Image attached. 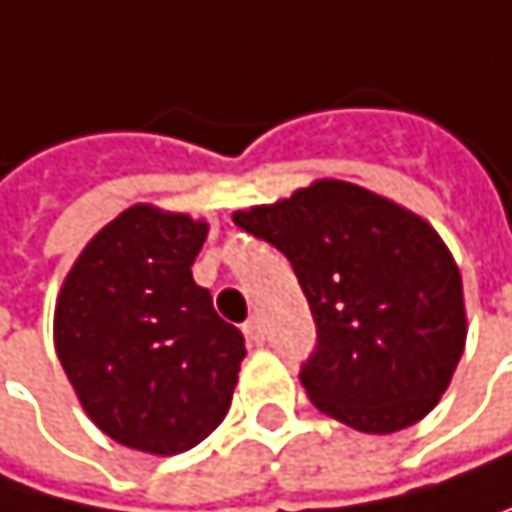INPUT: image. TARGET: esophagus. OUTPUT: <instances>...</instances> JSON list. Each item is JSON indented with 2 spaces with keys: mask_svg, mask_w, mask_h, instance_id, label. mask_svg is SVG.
<instances>
[{
  "mask_svg": "<svg viewBox=\"0 0 512 512\" xmlns=\"http://www.w3.org/2000/svg\"><path fill=\"white\" fill-rule=\"evenodd\" d=\"M242 331H245V337H248V343H254V346H261L264 340H267V331H264V321L258 318V315H251L245 324H242Z\"/></svg>",
  "mask_w": 512,
  "mask_h": 512,
  "instance_id": "34e87169",
  "label": "esophagus"
}]
</instances>
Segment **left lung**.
I'll use <instances>...</instances> for the list:
<instances>
[{
  "label": "left lung",
  "mask_w": 512,
  "mask_h": 512,
  "mask_svg": "<svg viewBox=\"0 0 512 512\" xmlns=\"http://www.w3.org/2000/svg\"><path fill=\"white\" fill-rule=\"evenodd\" d=\"M233 221L285 254L309 300L315 349L300 382L321 413L391 434L434 410L467 321L458 267L422 218L349 181H315Z\"/></svg>",
  "instance_id": "8db88e82"
}]
</instances>
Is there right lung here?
Here are the masks:
<instances>
[{
    "label": "right lung",
    "mask_w": 512,
    "mask_h": 512,
    "mask_svg": "<svg viewBox=\"0 0 512 512\" xmlns=\"http://www.w3.org/2000/svg\"><path fill=\"white\" fill-rule=\"evenodd\" d=\"M206 224L133 206L81 251L54 315L87 416L130 449L178 455L230 410L245 337L191 276Z\"/></svg>",
    "instance_id": "right-lung-1"
}]
</instances>
